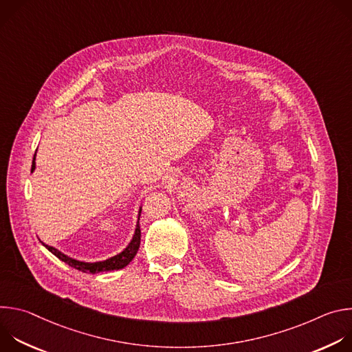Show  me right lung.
Returning <instances> with one entry per match:
<instances>
[{
    "instance_id": "obj_1",
    "label": "right lung",
    "mask_w": 352,
    "mask_h": 352,
    "mask_svg": "<svg viewBox=\"0 0 352 352\" xmlns=\"http://www.w3.org/2000/svg\"><path fill=\"white\" fill-rule=\"evenodd\" d=\"M36 155L33 157V162H32V173L34 171L36 168ZM140 212H142V208L139 209V216H140ZM50 252H52L54 256H57L60 261L65 262L67 265H69L71 267L76 269V270H80L83 273H91V274H96V273H100V272H111V270H120L122 267H125L126 265L131 263V261L135 258V255L138 254V249H139V245H140V227H139V221L136 224V228H135V234H133V238L132 241L129 242V245L122 250L121 254L113 256V258H109L106 261H102V262H93V263H89V262H80V261H76V259H72L69 256H67L65 254L60 252L58 249L53 248V246H48L45 245L44 242H41Z\"/></svg>"
}]
</instances>
